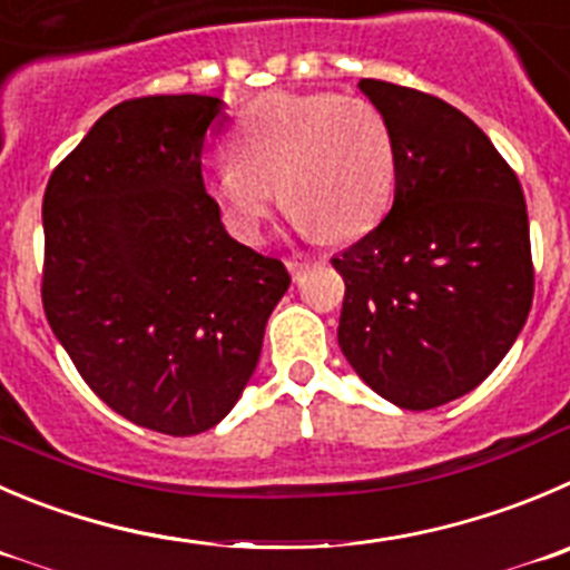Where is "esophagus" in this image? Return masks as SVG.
Listing matches in <instances>:
<instances>
[{"mask_svg":"<svg viewBox=\"0 0 570 570\" xmlns=\"http://www.w3.org/2000/svg\"><path fill=\"white\" fill-rule=\"evenodd\" d=\"M311 268V259H288V271H291V276H294V279H299L302 274H305V271Z\"/></svg>","mask_w":570,"mask_h":570,"instance_id":"34e87169","label":"esophagus"}]
</instances>
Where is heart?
Wrapping results in <instances>:
<instances>
[{
    "instance_id": "heart-1",
    "label": "heart",
    "mask_w": 570,
    "mask_h": 570,
    "mask_svg": "<svg viewBox=\"0 0 570 570\" xmlns=\"http://www.w3.org/2000/svg\"><path fill=\"white\" fill-rule=\"evenodd\" d=\"M235 156L209 167L207 193L240 237H259L279 189L302 232L355 237L394 189V137L381 108L333 91L268 95L237 122Z\"/></svg>"
}]
</instances>
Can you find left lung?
I'll return each instance as SVG.
<instances>
[{
	"mask_svg": "<svg viewBox=\"0 0 570 570\" xmlns=\"http://www.w3.org/2000/svg\"><path fill=\"white\" fill-rule=\"evenodd\" d=\"M394 137V204L333 257L338 346L389 403L428 411L473 392L534 296L523 189L473 119L425 91L363 78Z\"/></svg>",
	"mask_w": 570,
	"mask_h": 570,
	"instance_id": "1",
	"label": "left lung"
}]
</instances>
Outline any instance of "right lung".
I'll return each mask as SVG.
<instances>
[{
	"mask_svg": "<svg viewBox=\"0 0 570 570\" xmlns=\"http://www.w3.org/2000/svg\"><path fill=\"white\" fill-rule=\"evenodd\" d=\"M220 97L114 106L45 193L47 322L91 392L137 425L193 436L240 400L291 276L243 246L204 189Z\"/></svg>",
	"mask_w": 570,
	"mask_h": 570,
	"instance_id": "right-lung-1",
	"label": "right lung"
}]
</instances>
